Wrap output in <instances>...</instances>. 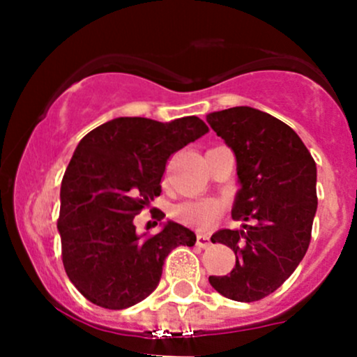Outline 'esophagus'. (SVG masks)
Instances as JSON below:
<instances>
[{"label": "esophagus", "mask_w": 357, "mask_h": 357, "mask_svg": "<svg viewBox=\"0 0 357 357\" xmlns=\"http://www.w3.org/2000/svg\"><path fill=\"white\" fill-rule=\"evenodd\" d=\"M197 245L200 248H207L211 245V238H208V235H205V233H199V235H197Z\"/></svg>", "instance_id": "1"}]
</instances>
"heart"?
<instances>
[{
    "label": "heart",
    "instance_id": "obj_1",
    "mask_svg": "<svg viewBox=\"0 0 357 357\" xmlns=\"http://www.w3.org/2000/svg\"><path fill=\"white\" fill-rule=\"evenodd\" d=\"M222 204L215 199H197V200H185L176 204L171 208V215L178 222L193 228L205 229L214 225L221 218Z\"/></svg>",
    "mask_w": 357,
    "mask_h": 357
}]
</instances>
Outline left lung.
<instances>
[{
    "label": "left lung",
    "mask_w": 357,
    "mask_h": 357,
    "mask_svg": "<svg viewBox=\"0 0 357 357\" xmlns=\"http://www.w3.org/2000/svg\"><path fill=\"white\" fill-rule=\"evenodd\" d=\"M207 122L236 157L233 219L252 221L212 235V243L235 252L236 262L229 275L208 282L231 301H261L283 285L307 252L318 207L316 162L297 132L266 112L233 107L212 112Z\"/></svg>",
    "instance_id": "1"
}]
</instances>
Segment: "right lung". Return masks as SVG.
<instances>
[{"label": "right lung", "instance_id": "obj_1", "mask_svg": "<svg viewBox=\"0 0 357 357\" xmlns=\"http://www.w3.org/2000/svg\"><path fill=\"white\" fill-rule=\"evenodd\" d=\"M207 131L195 115L171 122L117 117L79 142L62 179L56 228L68 280L89 302L105 309L138 304L157 289L172 248L195 245V233L178 222L138 236L132 219L160 195L167 158Z\"/></svg>", "mask_w": 357, "mask_h": 357}]
</instances>
